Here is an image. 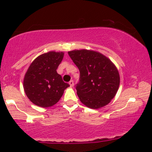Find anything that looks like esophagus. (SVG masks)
<instances>
[{"mask_svg": "<svg viewBox=\"0 0 152 152\" xmlns=\"http://www.w3.org/2000/svg\"><path fill=\"white\" fill-rule=\"evenodd\" d=\"M69 84H70V87H73V86H74V82H73V81H72V80L70 81V82H69Z\"/></svg>", "mask_w": 152, "mask_h": 152, "instance_id": "obj_1", "label": "esophagus"}]
</instances>
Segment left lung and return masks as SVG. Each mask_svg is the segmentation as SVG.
<instances>
[{
  "label": "left lung",
  "mask_w": 152,
  "mask_h": 152,
  "mask_svg": "<svg viewBox=\"0 0 152 152\" xmlns=\"http://www.w3.org/2000/svg\"><path fill=\"white\" fill-rule=\"evenodd\" d=\"M68 53L80 70L76 90L81 102L93 109L110 103L120 86V75L115 64L103 54L92 50H74Z\"/></svg>",
  "instance_id": "left-lung-1"
}]
</instances>
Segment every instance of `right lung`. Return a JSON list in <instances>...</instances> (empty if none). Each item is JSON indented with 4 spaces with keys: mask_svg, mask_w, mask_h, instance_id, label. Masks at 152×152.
I'll return each mask as SVG.
<instances>
[{
    "mask_svg": "<svg viewBox=\"0 0 152 152\" xmlns=\"http://www.w3.org/2000/svg\"><path fill=\"white\" fill-rule=\"evenodd\" d=\"M64 55V52L49 51L38 56L29 66L24 76L23 88L34 104L43 108L55 105L70 86L57 72Z\"/></svg>",
    "mask_w": 152,
    "mask_h": 152,
    "instance_id": "add662e5",
    "label": "right lung"
}]
</instances>
